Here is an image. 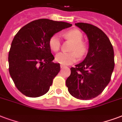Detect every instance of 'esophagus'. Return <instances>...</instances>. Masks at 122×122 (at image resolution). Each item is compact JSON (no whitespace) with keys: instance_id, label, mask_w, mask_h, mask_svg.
Returning a JSON list of instances; mask_svg holds the SVG:
<instances>
[{"instance_id":"34e87169","label":"esophagus","mask_w":122,"mask_h":122,"mask_svg":"<svg viewBox=\"0 0 122 122\" xmlns=\"http://www.w3.org/2000/svg\"><path fill=\"white\" fill-rule=\"evenodd\" d=\"M65 66L64 65H60V68H64Z\"/></svg>"}]
</instances>
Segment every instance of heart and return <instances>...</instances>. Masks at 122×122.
Masks as SVG:
<instances>
[{"label":"heart","instance_id":"b5f03b06","mask_svg":"<svg viewBox=\"0 0 122 122\" xmlns=\"http://www.w3.org/2000/svg\"><path fill=\"white\" fill-rule=\"evenodd\" d=\"M64 36L74 43L71 49V51L74 52H60L56 55L55 61L60 64L67 66L76 61L77 55L79 57H82L86 54L87 47L86 44L82 42L83 34L79 30L75 29L69 30L64 34ZM49 45L52 51H58L60 47V38L59 35H54L51 36L49 39Z\"/></svg>","mask_w":122,"mask_h":122}]
</instances>
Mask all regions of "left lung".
Instances as JSON below:
<instances>
[{
    "mask_svg": "<svg viewBox=\"0 0 122 122\" xmlns=\"http://www.w3.org/2000/svg\"><path fill=\"white\" fill-rule=\"evenodd\" d=\"M89 40L88 52L82 62L71 68L66 80L69 92L80 100H91L102 93L111 80L114 67V50L100 29L87 23H76Z\"/></svg>",
    "mask_w": 122,
    "mask_h": 122,
    "instance_id": "obj_1",
    "label": "left lung"
}]
</instances>
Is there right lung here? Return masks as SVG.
Masks as SVG:
<instances>
[{
  "instance_id": "add662e5",
  "label": "right lung",
  "mask_w": 122,
  "mask_h": 122,
  "mask_svg": "<svg viewBox=\"0 0 122 122\" xmlns=\"http://www.w3.org/2000/svg\"><path fill=\"white\" fill-rule=\"evenodd\" d=\"M72 24L46 19L32 21L19 30L10 48L8 62L11 77L23 95L36 98L48 92L60 70L49 47L51 36Z\"/></svg>"
}]
</instances>
